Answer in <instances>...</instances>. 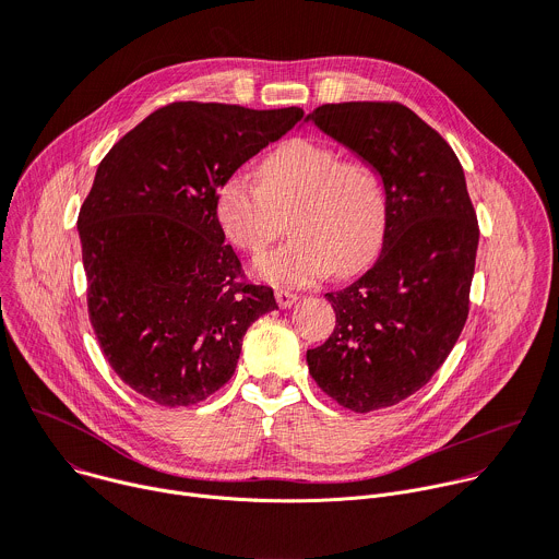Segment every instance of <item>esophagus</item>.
I'll return each mask as SVG.
<instances>
[{
  "label": "esophagus",
  "instance_id": "obj_1",
  "mask_svg": "<svg viewBox=\"0 0 559 559\" xmlns=\"http://www.w3.org/2000/svg\"><path fill=\"white\" fill-rule=\"evenodd\" d=\"M276 302H278V307H283V309H287V307H292L296 300H298V296L296 294H292V292H285V289H276Z\"/></svg>",
  "mask_w": 559,
  "mask_h": 559
}]
</instances>
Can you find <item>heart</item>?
Segmentation results:
<instances>
[{
	"label": "heart",
	"instance_id": "obj_1",
	"mask_svg": "<svg viewBox=\"0 0 559 559\" xmlns=\"http://www.w3.org/2000/svg\"><path fill=\"white\" fill-rule=\"evenodd\" d=\"M289 212V241L257 263L276 287H302L330 276H354L380 252L386 199L378 175L362 162L311 139H289L263 156L259 183L248 173L227 175L214 194V218L225 241L259 257Z\"/></svg>",
	"mask_w": 559,
	"mask_h": 559
}]
</instances>
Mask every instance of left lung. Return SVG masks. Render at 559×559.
Returning <instances> with one entry per match:
<instances>
[{"label": "left lung", "mask_w": 559, "mask_h": 559, "mask_svg": "<svg viewBox=\"0 0 559 559\" xmlns=\"http://www.w3.org/2000/svg\"><path fill=\"white\" fill-rule=\"evenodd\" d=\"M382 179L386 227L373 267L325 298L332 336L307 352L311 378L345 409L397 405L451 354L468 316L477 229L451 145L401 104H325L305 117Z\"/></svg>", "instance_id": "1"}]
</instances>
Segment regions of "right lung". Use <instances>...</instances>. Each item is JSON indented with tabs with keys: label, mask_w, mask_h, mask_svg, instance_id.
Wrapping results in <instances>:
<instances>
[{
	"label": "right lung",
	"mask_w": 559,
	"mask_h": 559,
	"mask_svg": "<svg viewBox=\"0 0 559 559\" xmlns=\"http://www.w3.org/2000/svg\"><path fill=\"white\" fill-rule=\"evenodd\" d=\"M302 119L179 102L104 156L76 229L88 313L115 373L162 407H190L234 373L248 328L278 309L243 283L214 218L218 183Z\"/></svg>",
	"instance_id": "obj_1"
}]
</instances>
